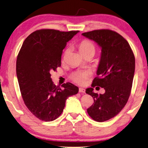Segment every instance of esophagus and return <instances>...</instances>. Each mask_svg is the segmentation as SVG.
<instances>
[{"label": "esophagus", "mask_w": 148, "mask_h": 148, "mask_svg": "<svg viewBox=\"0 0 148 148\" xmlns=\"http://www.w3.org/2000/svg\"><path fill=\"white\" fill-rule=\"evenodd\" d=\"M85 91H86V90H85L84 88H79V92H80V93H84Z\"/></svg>", "instance_id": "1"}]
</instances>
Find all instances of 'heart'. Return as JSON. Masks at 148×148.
Wrapping results in <instances>:
<instances>
[{
  "mask_svg": "<svg viewBox=\"0 0 148 148\" xmlns=\"http://www.w3.org/2000/svg\"><path fill=\"white\" fill-rule=\"evenodd\" d=\"M90 50L95 51V46L90 41L84 40L80 44L79 51L82 55L86 52L90 51ZM89 75L90 74L87 71H76L72 73L71 79L73 81L79 84H84L86 82V80L88 78Z\"/></svg>",
  "mask_w": 148,
  "mask_h": 148,
  "instance_id": "1",
  "label": "heart"
}]
</instances>
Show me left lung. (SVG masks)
I'll list each match as a JSON object with an SVG mask.
<instances>
[{"label": "left lung", "instance_id": "8db88e82", "mask_svg": "<svg viewBox=\"0 0 148 148\" xmlns=\"http://www.w3.org/2000/svg\"><path fill=\"white\" fill-rule=\"evenodd\" d=\"M101 48L97 75L86 93L94 100L88 108V115L97 122L113 118L123 109L129 99L135 73V59L129 43L118 33L97 29L82 34ZM96 85L105 90L104 94L93 92Z\"/></svg>", "mask_w": 148, "mask_h": 148}]
</instances>
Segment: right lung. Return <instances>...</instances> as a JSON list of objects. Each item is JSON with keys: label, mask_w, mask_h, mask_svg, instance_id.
I'll return each mask as SVG.
<instances>
[{"label": "right lung", "mask_w": 148, "mask_h": 148, "mask_svg": "<svg viewBox=\"0 0 148 148\" xmlns=\"http://www.w3.org/2000/svg\"><path fill=\"white\" fill-rule=\"evenodd\" d=\"M79 31L42 29L33 32L22 44L16 64V76L25 105L36 117L53 121L62 113L66 99L79 88L70 82L61 89L53 82L50 72L61 66L67 42Z\"/></svg>", "instance_id": "add662e5"}]
</instances>
